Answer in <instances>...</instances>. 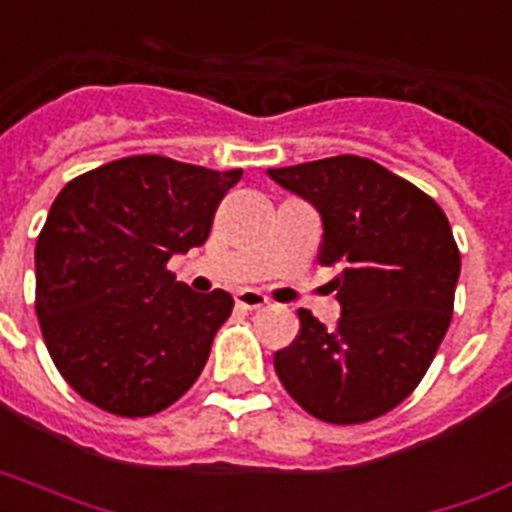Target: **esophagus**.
Wrapping results in <instances>:
<instances>
[{
	"label": "esophagus",
	"instance_id": "obj_1",
	"mask_svg": "<svg viewBox=\"0 0 512 512\" xmlns=\"http://www.w3.org/2000/svg\"><path fill=\"white\" fill-rule=\"evenodd\" d=\"M235 301L245 310H259V307H267L269 299L261 291H253V288H243V291H237Z\"/></svg>",
	"mask_w": 512,
	"mask_h": 512
}]
</instances>
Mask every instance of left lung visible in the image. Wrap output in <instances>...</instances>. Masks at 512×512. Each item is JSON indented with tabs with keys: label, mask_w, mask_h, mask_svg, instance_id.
I'll list each match as a JSON object with an SVG mask.
<instances>
[{
	"label": "left lung",
	"mask_w": 512,
	"mask_h": 512,
	"mask_svg": "<svg viewBox=\"0 0 512 512\" xmlns=\"http://www.w3.org/2000/svg\"><path fill=\"white\" fill-rule=\"evenodd\" d=\"M267 176L320 213V264L339 267L331 288L342 307L336 328L299 310V336L275 352L277 376L323 422L382 417L422 382L449 331L462 267L449 219L422 189L355 154Z\"/></svg>",
	"instance_id": "1"
}]
</instances>
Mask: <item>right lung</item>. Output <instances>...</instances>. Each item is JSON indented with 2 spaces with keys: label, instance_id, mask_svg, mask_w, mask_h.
<instances>
[{
  "label": "right lung",
  "instance_id": "add662e5",
  "mask_svg": "<svg viewBox=\"0 0 512 512\" xmlns=\"http://www.w3.org/2000/svg\"><path fill=\"white\" fill-rule=\"evenodd\" d=\"M243 170L136 154L63 186L37 240V318L61 376L117 417L176 403L205 368L235 301L170 275L211 235Z\"/></svg>",
  "mask_w": 512,
  "mask_h": 512
}]
</instances>
